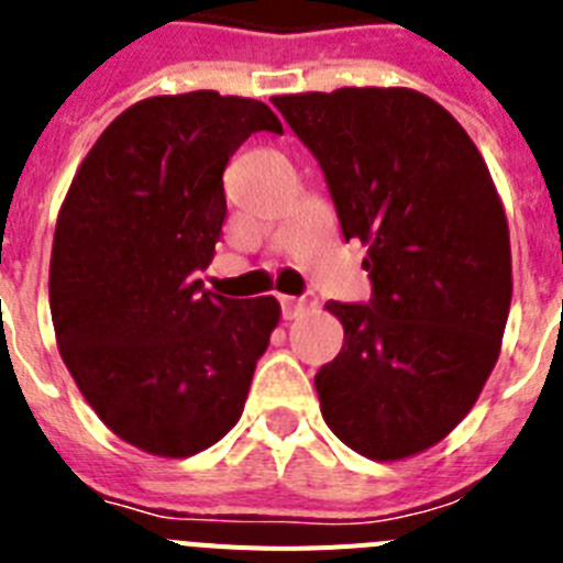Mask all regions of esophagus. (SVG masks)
Here are the masks:
<instances>
[{
	"mask_svg": "<svg viewBox=\"0 0 563 563\" xmlns=\"http://www.w3.org/2000/svg\"><path fill=\"white\" fill-rule=\"evenodd\" d=\"M278 301H282V316L290 321V318H296L298 312H305L307 307L316 305V296H310V292H307V296H282Z\"/></svg>",
	"mask_w": 563,
	"mask_h": 563,
	"instance_id": "obj_1",
	"label": "esophagus"
}]
</instances>
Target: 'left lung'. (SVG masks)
Returning a JSON list of instances; mask_svg holds the SVG:
<instances>
[{
    "label": "left lung",
    "instance_id": "obj_1",
    "mask_svg": "<svg viewBox=\"0 0 563 563\" xmlns=\"http://www.w3.org/2000/svg\"><path fill=\"white\" fill-rule=\"evenodd\" d=\"M324 172L343 239L369 247V305L330 301L343 346L316 391L332 434L369 460L431 449L494 372L514 276L505 208L449 109L402 87L276 96Z\"/></svg>",
    "mask_w": 563,
    "mask_h": 563
}]
</instances>
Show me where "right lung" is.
Returning a JSON list of instances; mask_svg holds the SVG:
<instances>
[{
	"label": "right lung",
	"instance_id": "add662e5",
	"mask_svg": "<svg viewBox=\"0 0 563 563\" xmlns=\"http://www.w3.org/2000/svg\"><path fill=\"white\" fill-rule=\"evenodd\" d=\"M253 132L282 134L253 98H146L103 129L58 213V352L92 411L146 454H200L236 426L282 316L273 296H217L197 276L228 213L222 172Z\"/></svg>",
	"mask_w": 563,
	"mask_h": 563
}]
</instances>
